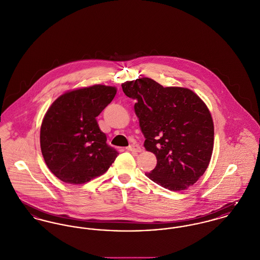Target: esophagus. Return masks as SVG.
<instances>
[{
	"label": "esophagus",
	"instance_id": "obj_1",
	"mask_svg": "<svg viewBox=\"0 0 260 260\" xmlns=\"http://www.w3.org/2000/svg\"><path fill=\"white\" fill-rule=\"evenodd\" d=\"M127 150L130 151V152H134V153H140V152H142L141 147H140L139 145H136V144L130 145V146L127 148Z\"/></svg>",
	"mask_w": 260,
	"mask_h": 260
}]
</instances>
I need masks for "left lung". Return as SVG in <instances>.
Listing matches in <instances>:
<instances>
[{"mask_svg":"<svg viewBox=\"0 0 260 260\" xmlns=\"http://www.w3.org/2000/svg\"><path fill=\"white\" fill-rule=\"evenodd\" d=\"M134 105L145 149L156 168L146 175L172 191L187 189L207 170L214 147V123L205 103L189 88L164 87L150 78L121 85Z\"/></svg>","mask_w":260,"mask_h":260,"instance_id":"8db88e82","label":"left lung"}]
</instances>
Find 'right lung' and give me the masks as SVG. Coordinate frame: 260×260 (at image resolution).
I'll use <instances>...</instances> for the list:
<instances>
[{"label":"right lung","instance_id":"1","mask_svg":"<svg viewBox=\"0 0 260 260\" xmlns=\"http://www.w3.org/2000/svg\"><path fill=\"white\" fill-rule=\"evenodd\" d=\"M117 88L93 85L66 91L46 111L40 127L45 164L63 182L83 184L109 169L118 153L106 144L96 116Z\"/></svg>","mask_w":260,"mask_h":260}]
</instances>
